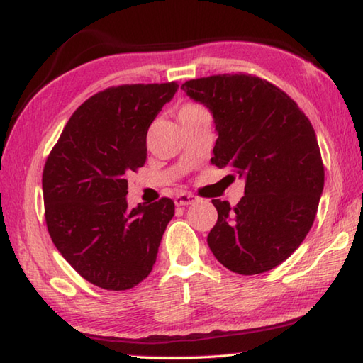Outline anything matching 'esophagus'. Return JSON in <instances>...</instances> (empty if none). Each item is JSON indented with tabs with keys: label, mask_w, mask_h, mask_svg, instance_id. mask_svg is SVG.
<instances>
[{
	"label": "esophagus",
	"mask_w": 363,
	"mask_h": 363,
	"mask_svg": "<svg viewBox=\"0 0 363 363\" xmlns=\"http://www.w3.org/2000/svg\"><path fill=\"white\" fill-rule=\"evenodd\" d=\"M196 200L199 199H196V196L192 194H179L174 199V203H176V206H189V205L195 203Z\"/></svg>",
	"instance_id": "1"
}]
</instances>
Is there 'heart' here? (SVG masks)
Listing matches in <instances>:
<instances>
[{
	"label": "heart",
	"instance_id": "1",
	"mask_svg": "<svg viewBox=\"0 0 363 363\" xmlns=\"http://www.w3.org/2000/svg\"><path fill=\"white\" fill-rule=\"evenodd\" d=\"M200 112H205V108H201L200 106H195V104H187L186 107H182L181 110V115H190V113H200Z\"/></svg>",
	"mask_w": 363,
	"mask_h": 363
}]
</instances>
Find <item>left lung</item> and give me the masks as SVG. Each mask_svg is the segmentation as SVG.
Segmentation results:
<instances>
[{"instance_id":"obj_1","label":"left lung","mask_w":363,"mask_h":363,"mask_svg":"<svg viewBox=\"0 0 363 363\" xmlns=\"http://www.w3.org/2000/svg\"><path fill=\"white\" fill-rule=\"evenodd\" d=\"M181 89L210 110L218 133L211 163L245 181L235 206L213 200L208 233L216 259L232 272L262 274L290 257L314 224L325 171L317 136L296 102L251 75H216Z\"/></svg>"}]
</instances>
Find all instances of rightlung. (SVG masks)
<instances>
[{
  "label": "right lung",
  "mask_w": 363,
  "mask_h": 363,
  "mask_svg": "<svg viewBox=\"0 0 363 363\" xmlns=\"http://www.w3.org/2000/svg\"><path fill=\"white\" fill-rule=\"evenodd\" d=\"M179 86L125 84L77 108L46 160L49 235L64 259L104 290H130L150 274L174 216L171 199L128 208L126 174L144 167L147 131Z\"/></svg>",
  "instance_id": "1"
}]
</instances>
